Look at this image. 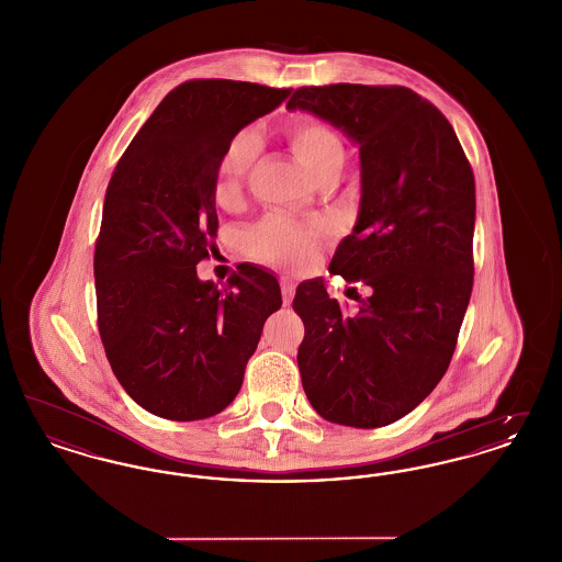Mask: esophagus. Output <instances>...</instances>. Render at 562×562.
Returning a JSON list of instances; mask_svg holds the SVG:
<instances>
[{"mask_svg":"<svg viewBox=\"0 0 562 562\" xmlns=\"http://www.w3.org/2000/svg\"><path fill=\"white\" fill-rule=\"evenodd\" d=\"M280 286H282V299H284V305H291V301H293L294 296L293 280H289V278H282Z\"/></svg>","mask_w":562,"mask_h":562,"instance_id":"obj_1","label":"esophagus"}]
</instances>
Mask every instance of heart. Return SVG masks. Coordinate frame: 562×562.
<instances>
[{
  "label": "heart",
  "mask_w": 562,
  "mask_h": 562,
  "mask_svg": "<svg viewBox=\"0 0 562 562\" xmlns=\"http://www.w3.org/2000/svg\"><path fill=\"white\" fill-rule=\"evenodd\" d=\"M289 140L296 158L316 183L328 177L339 179L348 160V149L330 126L318 120H296L289 128ZM259 151L261 136L252 128H244L227 140L214 168V200L221 206H229L240 198ZM248 250L255 259L269 266L305 268L316 257L318 232L273 214L250 232Z\"/></svg>",
  "instance_id": "obj_1"
}]
</instances>
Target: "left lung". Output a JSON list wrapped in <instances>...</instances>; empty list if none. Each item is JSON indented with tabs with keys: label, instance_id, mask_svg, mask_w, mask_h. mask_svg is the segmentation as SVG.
<instances>
[{
	"label": "left lung",
	"instance_id": "1",
	"mask_svg": "<svg viewBox=\"0 0 562 562\" xmlns=\"http://www.w3.org/2000/svg\"><path fill=\"white\" fill-rule=\"evenodd\" d=\"M286 109L360 149L358 221L330 271L373 291L346 316L322 280L299 284L303 390L330 424L381 428L424 401L453 358L474 284V172L449 120L404 86H303Z\"/></svg>",
	"mask_w": 562,
	"mask_h": 562
}]
</instances>
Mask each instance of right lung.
<instances>
[{"instance_id": "1", "label": "right lung", "mask_w": 562, "mask_h": 562, "mask_svg": "<svg viewBox=\"0 0 562 562\" xmlns=\"http://www.w3.org/2000/svg\"><path fill=\"white\" fill-rule=\"evenodd\" d=\"M291 90L186 81L164 97L111 175L94 250L99 333L126 394L164 419L195 422L227 408L263 324L282 305L268 269L241 263L221 291L195 266L216 238L221 151Z\"/></svg>"}]
</instances>
